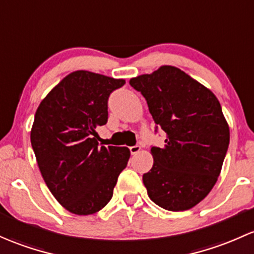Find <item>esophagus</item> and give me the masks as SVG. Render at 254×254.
Instances as JSON below:
<instances>
[{"instance_id":"obj_1","label":"esophagus","mask_w":254,"mask_h":254,"mask_svg":"<svg viewBox=\"0 0 254 254\" xmlns=\"http://www.w3.org/2000/svg\"><path fill=\"white\" fill-rule=\"evenodd\" d=\"M140 150H141V147L138 146V144L130 147V152H131V154H137V153L140 152Z\"/></svg>"}]
</instances>
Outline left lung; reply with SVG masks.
Here are the masks:
<instances>
[{"mask_svg":"<svg viewBox=\"0 0 254 254\" xmlns=\"http://www.w3.org/2000/svg\"><path fill=\"white\" fill-rule=\"evenodd\" d=\"M157 127L166 133L163 148L152 147L154 163L143 175L153 202L186 211L204 200L216 185L229 146V125L210 89L175 66L131 78Z\"/></svg>","mask_w":254,"mask_h":254,"instance_id":"8db88e82","label":"left lung"}]
</instances>
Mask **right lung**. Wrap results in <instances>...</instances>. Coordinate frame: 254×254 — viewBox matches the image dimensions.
Returning <instances> with one entry per match:
<instances>
[{"label": "right lung", "mask_w": 254, "mask_h": 254, "mask_svg": "<svg viewBox=\"0 0 254 254\" xmlns=\"http://www.w3.org/2000/svg\"><path fill=\"white\" fill-rule=\"evenodd\" d=\"M124 79L89 71L66 76L42 100L31 129V144L44 182L71 213L99 212L127 168V147L100 146L96 129L107 123L111 93Z\"/></svg>", "instance_id": "1"}]
</instances>
